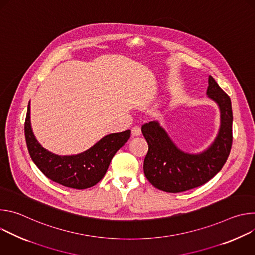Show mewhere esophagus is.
I'll return each instance as SVG.
<instances>
[{"label": "esophagus", "instance_id": "obj_1", "mask_svg": "<svg viewBox=\"0 0 255 255\" xmlns=\"http://www.w3.org/2000/svg\"><path fill=\"white\" fill-rule=\"evenodd\" d=\"M131 132H132V136L133 137H136V136H139L140 134H141V128L139 127V126H134L133 128H132V130H131Z\"/></svg>", "mask_w": 255, "mask_h": 255}]
</instances>
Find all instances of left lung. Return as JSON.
Wrapping results in <instances>:
<instances>
[{
  "mask_svg": "<svg viewBox=\"0 0 255 255\" xmlns=\"http://www.w3.org/2000/svg\"><path fill=\"white\" fill-rule=\"evenodd\" d=\"M207 94L220 107L221 127L211 147L201 154L180 151L158 122L142 125V134L148 143L143 163L144 174L156 189L180 193L198 188L213 178L225 164L233 141L231 100L211 76Z\"/></svg>",
  "mask_w": 255,
  "mask_h": 255,
  "instance_id": "left-lung-1",
  "label": "left lung"
}]
</instances>
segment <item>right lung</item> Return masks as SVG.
<instances>
[{
  "instance_id": "right-lung-1",
  "label": "right lung",
  "mask_w": 255,
  "mask_h": 255,
  "mask_svg": "<svg viewBox=\"0 0 255 255\" xmlns=\"http://www.w3.org/2000/svg\"><path fill=\"white\" fill-rule=\"evenodd\" d=\"M29 154L42 173L49 179L67 188L88 189L104 177L115 153L128 141L130 130L105 136L89 150L70 156H58L46 149L35 139L30 125V103L24 124Z\"/></svg>"
}]
</instances>
